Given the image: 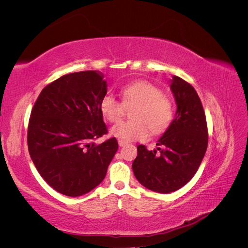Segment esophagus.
<instances>
[{"instance_id":"esophagus-1","label":"esophagus","mask_w":248,"mask_h":248,"mask_svg":"<svg viewBox=\"0 0 248 248\" xmlns=\"http://www.w3.org/2000/svg\"><path fill=\"white\" fill-rule=\"evenodd\" d=\"M118 144L120 147H124L125 145H127V142L125 140H118Z\"/></svg>"}]
</instances>
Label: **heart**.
Listing matches in <instances>:
<instances>
[{
  "label": "heart",
  "instance_id": "obj_1",
  "mask_svg": "<svg viewBox=\"0 0 248 248\" xmlns=\"http://www.w3.org/2000/svg\"><path fill=\"white\" fill-rule=\"evenodd\" d=\"M121 94L123 102L110 94L104 95L99 102L102 116L110 123L123 118L125 107L137 104L131 114L134 119L115 125L110 130L111 136L126 141L145 140L150 129L158 134L170 126L174 115L172 106L158 87L147 80H137L122 87Z\"/></svg>",
  "mask_w": 248,
  "mask_h": 248
}]
</instances>
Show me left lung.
Masks as SVG:
<instances>
[{"mask_svg": "<svg viewBox=\"0 0 248 248\" xmlns=\"http://www.w3.org/2000/svg\"><path fill=\"white\" fill-rule=\"evenodd\" d=\"M170 88L177 110L168 129L149 151L138 147L132 170L146 188L159 192L176 191L188 183L204 158L208 146V129L204 108L194 88L174 76Z\"/></svg>", "mask_w": 248, "mask_h": 248, "instance_id": "1", "label": "left lung"}]
</instances>
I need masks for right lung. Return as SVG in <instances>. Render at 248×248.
I'll return each instance as SVG.
<instances>
[{
  "label": "right lung",
  "instance_id": "add662e5",
  "mask_svg": "<svg viewBox=\"0 0 248 248\" xmlns=\"http://www.w3.org/2000/svg\"><path fill=\"white\" fill-rule=\"evenodd\" d=\"M99 71L63 76L44 88L37 98L28 127L30 156L50 187L68 197H79L98 186L118 150L108 133L99 108L108 92Z\"/></svg>",
  "mask_w": 248,
  "mask_h": 248
}]
</instances>
